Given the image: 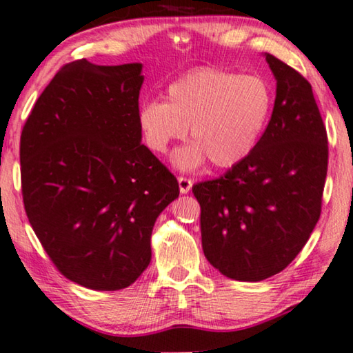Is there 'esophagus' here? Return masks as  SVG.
Here are the masks:
<instances>
[{"mask_svg": "<svg viewBox=\"0 0 353 353\" xmlns=\"http://www.w3.org/2000/svg\"><path fill=\"white\" fill-rule=\"evenodd\" d=\"M178 186H180L181 194H188L192 188V180H189V178H186V176H180L178 178Z\"/></svg>", "mask_w": 353, "mask_h": 353, "instance_id": "esophagus-1", "label": "esophagus"}]
</instances>
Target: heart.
Segmentation results:
<instances>
[{"label": "heart", "instance_id": "heart-1", "mask_svg": "<svg viewBox=\"0 0 353 353\" xmlns=\"http://www.w3.org/2000/svg\"><path fill=\"white\" fill-rule=\"evenodd\" d=\"M272 105V89L259 76L205 68L168 84L164 101L141 106L139 122L154 152H165L189 127L194 141L172 154L180 170H196L208 159L218 168H231L254 151Z\"/></svg>", "mask_w": 353, "mask_h": 353}]
</instances>
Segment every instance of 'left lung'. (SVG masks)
<instances>
[{
	"label": "left lung",
	"instance_id": "8db88e82",
	"mask_svg": "<svg viewBox=\"0 0 353 353\" xmlns=\"http://www.w3.org/2000/svg\"><path fill=\"white\" fill-rule=\"evenodd\" d=\"M263 55L277 81L263 137L243 162L192 186L203 254L239 282H261L298 256L320 218L328 168L312 85L282 60Z\"/></svg>",
	"mask_w": 353,
	"mask_h": 353
}]
</instances>
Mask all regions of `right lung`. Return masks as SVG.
Instances as JSON below:
<instances>
[{"label": "right lung", "mask_w": 353, "mask_h": 353, "mask_svg": "<svg viewBox=\"0 0 353 353\" xmlns=\"http://www.w3.org/2000/svg\"><path fill=\"white\" fill-rule=\"evenodd\" d=\"M141 63L65 65L20 137L25 212L57 269L97 291L127 288L151 263L176 178L141 145Z\"/></svg>", "instance_id": "right-lung-1"}]
</instances>
